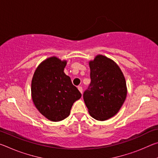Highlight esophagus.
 <instances>
[{"instance_id": "obj_1", "label": "esophagus", "mask_w": 158, "mask_h": 158, "mask_svg": "<svg viewBox=\"0 0 158 158\" xmlns=\"http://www.w3.org/2000/svg\"><path fill=\"white\" fill-rule=\"evenodd\" d=\"M78 89H79V91L81 92V93H82V92H83V89H82V87H81V86H78Z\"/></svg>"}]
</instances>
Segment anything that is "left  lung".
Segmentation results:
<instances>
[{
	"instance_id": "obj_1",
	"label": "left lung",
	"mask_w": 158,
	"mask_h": 158,
	"mask_svg": "<svg viewBox=\"0 0 158 158\" xmlns=\"http://www.w3.org/2000/svg\"><path fill=\"white\" fill-rule=\"evenodd\" d=\"M90 84L83 97L90 116L106 121L115 116L127 96L126 82L118 65L110 58L98 55L89 62Z\"/></svg>"
}]
</instances>
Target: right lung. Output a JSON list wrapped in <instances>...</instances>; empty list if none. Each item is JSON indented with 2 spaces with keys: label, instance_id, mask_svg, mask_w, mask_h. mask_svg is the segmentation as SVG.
<instances>
[{
  "label": "right lung",
  "instance_id": "right-lung-1",
  "mask_svg": "<svg viewBox=\"0 0 158 158\" xmlns=\"http://www.w3.org/2000/svg\"><path fill=\"white\" fill-rule=\"evenodd\" d=\"M66 60L47 58L35 71L31 95L35 107L47 119L58 122L68 117L74 102L81 97L70 77L64 73Z\"/></svg>",
  "mask_w": 158,
  "mask_h": 158
}]
</instances>
